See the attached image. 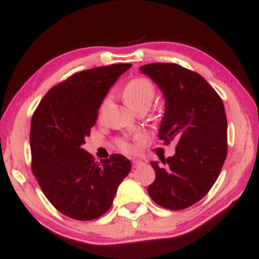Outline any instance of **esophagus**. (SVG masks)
<instances>
[{
    "label": "esophagus",
    "mask_w": 259,
    "mask_h": 259,
    "mask_svg": "<svg viewBox=\"0 0 259 259\" xmlns=\"http://www.w3.org/2000/svg\"><path fill=\"white\" fill-rule=\"evenodd\" d=\"M142 163H144V162H142L141 160H133V161H132L133 168H137V167H139V166H141Z\"/></svg>",
    "instance_id": "1"
}]
</instances>
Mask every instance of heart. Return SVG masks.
Here are the masks:
<instances>
[{"mask_svg": "<svg viewBox=\"0 0 259 259\" xmlns=\"http://www.w3.org/2000/svg\"><path fill=\"white\" fill-rule=\"evenodd\" d=\"M122 95L126 103L133 110H148L155 98V86L147 78L137 77L131 79L125 85V88L122 90ZM107 103L108 98L103 102L102 110L106 106ZM118 146L125 153H132L134 151V146L128 140H126V139H120L118 141Z\"/></svg>", "mask_w": 259, "mask_h": 259, "instance_id": "obj_1", "label": "heart"}]
</instances>
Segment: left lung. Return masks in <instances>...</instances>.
I'll use <instances>...</instances> for the list:
<instances>
[{
  "label": "left lung",
  "instance_id": "obj_1",
  "mask_svg": "<svg viewBox=\"0 0 259 259\" xmlns=\"http://www.w3.org/2000/svg\"><path fill=\"white\" fill-rule=\"evenodd\" d=\"M166 100L159 139L178 142L175 154L151 161L155 180L148 194L161 207L182 210L210 190L228 153L227 117L221 97L201 74L174 63L142 65Z\"/></svg>",
  "mask_w": 259,
  "mask_h": 259
}]
</instances>
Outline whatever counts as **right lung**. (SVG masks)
<instances>
[{"instance_id": "right-lung-1", "label": "right lung", "mask_w": 259, "mask_h": 259, "mask_svg": "<svg viewBox=\"0 0 259 259\" xmlns=\"http://www.w3.org/2000/svg\"><path fill=\"white\" fill-rule=\"evenodd\" d=\"M131 66L112 64L74 73L49 90L32 115V173L51 204L73 220L104 215L131 170V161L121 154L98 163L81 148L108 90Z\"/></svg>"}]
</instances>
